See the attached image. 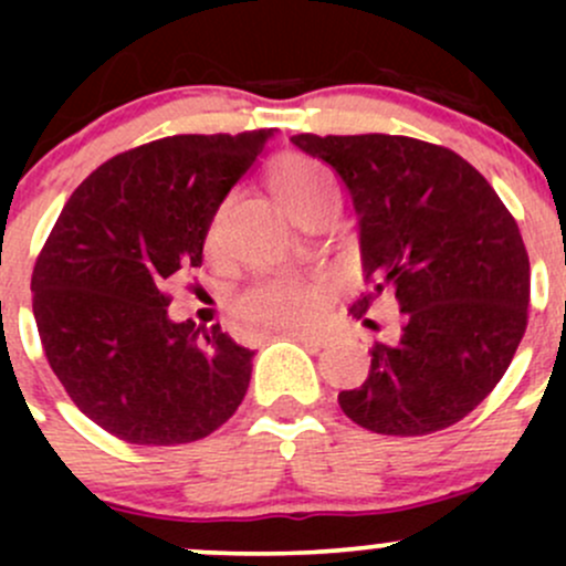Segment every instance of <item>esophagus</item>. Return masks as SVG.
Segmentation results:
<instances>
[{"label":"esophagus","instance_id":"1","mask_svg":"<svg viewBox=\"0 0 566 566\" xmlns=\"http://www.w3.org/2000/svg\"><path fill=\"white\" fill-rule=\"evenodd\" d=\"M271 337H292V340L305 343V346H314V348H324L329 343V337L324 333H308V329H279Z\"/></svg>","mask_w":566,"mask_h":566}]
</instances>
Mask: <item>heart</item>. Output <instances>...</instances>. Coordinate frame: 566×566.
<instances>
[{
    "label": "heart",
    "mask_w": 566,
    "mask_h": 566,
    "mask_svg": "<svg viewBox=\"0 0 566 566\" xmlns=\"http://www.w3.org/2000/svg\"><path fill=\"white\" fill-rule=\"evenodd\" d=\"M271 188L292 218L305 212L337 205V191L329 175L319 161L308 157H282L271 167ZM218 226L210 231V242H216ZM316 287L297 276H276L258 287L247 290L239 297L237 311L244 322L261 327H292L314 314Z\"/></svg>",
    "instance_id": "b5f03b06"
}]
</instances>
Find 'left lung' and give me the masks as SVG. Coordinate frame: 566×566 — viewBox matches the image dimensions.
<instances>
[{
    "mask_svg": "<svg viewBox=\"0 0 566 566\" xmlns=\"http://www.w3.org/2000/svg\"><path fill=\"white\" fill-rule=\"evenodd\" d=\"M348 188L359 216L367 314L391 290L405 314L375 343L359 388L337 394L354 423L426 437L463 420L509 369L530 305V258L516 220L484 175L450 148L405 135H292Z\"/></svg>",
    "mask_w": 566,
    "mask_h": 566,
    "instance_id": "8db88e82",
    "label": "left lung"
}]
</instances>
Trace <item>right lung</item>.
I'll use <instances>...</instances> for the list:
<instances>
[{"instance_id":"1","label":"right lung","mask_w":566,"mask_h":566,"mask_svg":"<svg viewBox=\"0 0 566 566\" xmlns=\"http://www.w3.org/2000/svg\"><path fill=\"white\" fill-rule=\"evenodd\" d=\"M274 129L172 135L108 159L71 193L36 258L44 356L76 407L116 439L170 447L237 412L255 350L172 322L165 282L201 265L212 218Z\"/></svg>"}]
</instances>
